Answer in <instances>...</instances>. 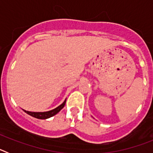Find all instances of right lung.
Segmentation results:
<instances>
[{"mask_svg":"<svg viewBox=\"0 0 153 153\" xmlns=\"http://www.w3.org/2000/svg\"><path fill=\"white\" fill-rule=\"evenodd\" d=\"M65 103H66V100H64V102L60 105V106H58V107L55 108L54 109H52L51 111H47V112H29V111H26V110H24V111L26 113L29 114L30 116L31 117H35L36 119H40V120H45V119L50 118V117H53V116H54L56 115V113H59V112L64 107Z\"/></svg>","mask_w":153,"mask_h":153,"instance_id":"right-lung-1","label":"right lung"}]
</instances>
